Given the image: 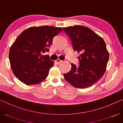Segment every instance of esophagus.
<instances>
[{"instance_id": "obj_1", "label": "esophagus", "mask_w": 123, "mask_h": 123, "mask_svg": "<svg viewBox=\"0 0 123 123\" xmlns=\"http://www.w3.org/2000/svg\"><path fill=\"white\" fill-rule=\"evenodd\" d=\"M62 60H60V59H57L56 60H55V62L56 63H57V64H59L60 63H61V62H62Z\"/></svg>"}]
</instances>
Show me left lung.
<instances>
[{"label": "left lung", "mask_w": 123, "mask_h": 123, "mask_svg": "<svg viewBox=\"0 0 123 123\" xmlns=\"http://www.w3.org/2000/svg\"><path fill=\"white\" fill-rule=\"evenodd\" d=\"M70 37L74 50L81 54L80 66L72 63L69 72L64 79L76 88H85L94 85L105 73L109 59V53L104 39L91 29L82 25L63 28Z\"/></svg>", "instance_id": "8db88e82"}]
</instances>
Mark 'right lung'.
<instances>
[{
    "instance_id": "obj_1",
    "label": "right lung",
    "mask_w": 123,
    "mask_h": 123,
    "mask_svg": "<svg viewBox=\"0 0 123 123\" xmlns=\"http://www.w3.org/2000/svg\"><path fill=\"white\" fill-rule=\"evenodd\" d=\"M59 27L32 26L17 37L9 51L11 69L17 78L28 85L44 80L54 62L42 55L49 51L56 35L62 31Z\"/></svg>"
}]
</instances>
